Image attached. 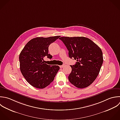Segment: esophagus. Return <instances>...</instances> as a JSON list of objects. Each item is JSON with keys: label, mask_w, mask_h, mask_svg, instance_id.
Wrapping results in <instances>:
<instances>
[{"label": "esophagus", "mask_w": 120, "mask_h": 120, "mask_svg": "<svg viewBox=\"0 0 120 120\" xmlns=\"http://www.w3.org/2000/svg\"><path fill=\"white\" fill-rule=\"evenodd\" d=\"M64 66H65V64H63V65H60V67L62 68H63Z\"/></svg>", "instance_id": "esophagus-1"}]
</instances>
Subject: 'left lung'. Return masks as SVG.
I'll list each match as a JSON object with an SVG mask.
<instances>
[{"label":"left lung","mask_w":120,"mask_h":120,"mask_svg":"<svg viewBox=\"0 0 120 120\" xmlns=\"http://www.w3.org/2000/svg\"><path fill=\"white\" fill-rule=\"evenodd\" d=\"M69 51V56L77 60L71 65L69 81L79 88L91 85L100 72L103 64L101 48L89 38L85 37H61L59 38Z\"/></svg>","instance_id":"8db88e82"}]
</instances>
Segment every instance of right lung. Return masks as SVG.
<instances>
[{"label": "right lung", "mask_w": 120, "mask_h": 120, "mask_svg": "<svg viewBox=\"0 0 120 120\" xmlns=\"http://www.w3.org/2000/svg\"><path fill=\"white\" fill-rule=\"evenodd\" d=\"M60 36L36 37L29 41L19 56L20 70L26 80L33 86L42 89L53 81L60 69L58 65L44 63V57L51 59L48 54L49 45Z\"/></svg>", "instance_id": "right-lung-1"}]
</instances>
